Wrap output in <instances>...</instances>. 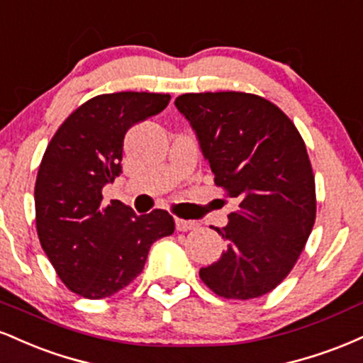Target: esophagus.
I'll return each mask as SVG.
<instances>
[{
	"mask_svg": "<svg viewBox=\"0 0 363 363\" xmlns=\"http://www.w3.org/2000/svg\"><path fill=\"white\" fill-rule=\"evenodd\" d=\"M198 227V223L194 220H182V218H176V228L179 232H187L193 230V228Z\"/></svg>",
	"mask_w": 363,
	"mask_h": 363,
	"instance_id": "esophagus-1",
	"label": "esophagus"
}]
</instances>
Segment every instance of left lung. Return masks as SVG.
Instances as JSON below:
<instances>
[{
    "instance_id": "obj_1",
    "label": "left lung",
    "mask_w": 363,
    "mask_h": 363,
    "mask_svg": "<svg viewBox=\"0 0 363 363\" xmlns=\"http://www.w3.org/2000/svg\"><path fill=\"white\" fill-rule=\"evenodd\" d=\"M177 111L203 157L239 208L215 228L227 249L199 269L223 298L247 301L277 289L306 247L315 220V186L306 143L266 99L242 91L184 94Z\"/></svg>"
}]
</instances>
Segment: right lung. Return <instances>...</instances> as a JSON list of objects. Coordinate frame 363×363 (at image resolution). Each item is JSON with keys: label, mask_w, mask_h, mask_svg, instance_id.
Masks as SVG:
<instances>
[{"label": "right lung", "mask_w": 363, "mask_h": 363, "mask_svg": "<svg viewBox=\"0 0 363 363\" xmlns=\"http://www.w3.org/2000/svg\"><path fill=\"white\" fill-rule=\"evenodd\" d=\"M170 95L118 91L90 99L69 116L48 145L35 181L40 245L57 277L85 298H106L143 269L155 240L176 225L167 211L136 215L102 189L123 172L128 129L157 116Z\"/></svg>", "instance_id": "obj_1"}]
</instances>
